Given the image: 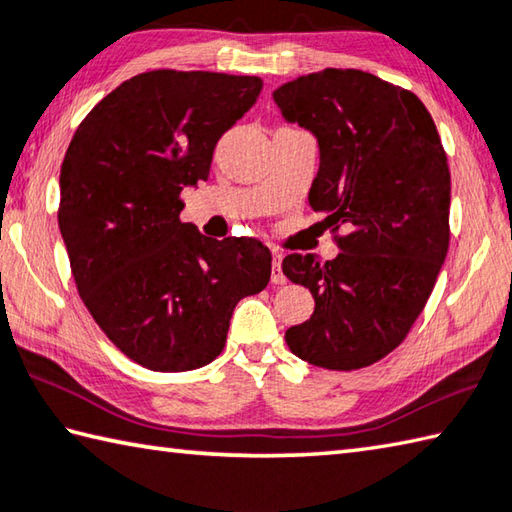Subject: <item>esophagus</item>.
Segmentation results:
<instances>
[{
    "mask_svg": "<svg viewBox=\"0 0 512 512\" xmlns=\"http://www.w3.org/2000/svg\"><path fill=\"white\" fill-rule=\"evenodd\" d=\"M281 263H283V254L274 252V254H272V283H274V285H283V283L287 281L285 274H283Z\"/></svg>",
    "mask_w": 512,
    "mask_h": 512,
    "instance_id": "1",
    "label": "esophagus"
}]
</instances>
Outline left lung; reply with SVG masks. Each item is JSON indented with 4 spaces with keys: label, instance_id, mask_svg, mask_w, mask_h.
Wrapping results in <instances>:
<instances>
[{
    "label": "left lung",
    "instance_id": "1",
    "mask_svg": "<svg viewBox=\"0 0 512 512\" xmlns=\"http://www.w3.org/2000/svg\"><path fill=\"white\" fill-rule=\"evenodd\" d=\"M274 102L318 142L310 207L343 227L341 254H289L283 274L314 296L289 327L298 359L359 370L390 354L417 321L450 240V169L417 95L356 69H325L278 86Z\"/></svg>",
    "mask_w": 512,
    "mask_h": 512
}]
</instances>
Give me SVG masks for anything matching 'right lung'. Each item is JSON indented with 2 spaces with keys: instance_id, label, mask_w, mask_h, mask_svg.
I'll use <instances>...</instances> for the list:
<instances>
[{
  "instance_id": "obj_1",
  "label": "right lung",
  "mask_w": 512,
  "mask_h": 512,
  "mask_svg": "<svg viewBox=\"0 0 512 512\" xmlns=\"http://www.w3.org/2000/svg\"><path fill=\"white\" fill-rule=\"evenodd\" d=\"M260 89L256 75L140 73L93 106L66 149L57 220L77 292L142 368L214 361L236 303L272 276L260 240H216L180 223V191L209 178L216 142Z\"/></svg>"
}]
</instances>
